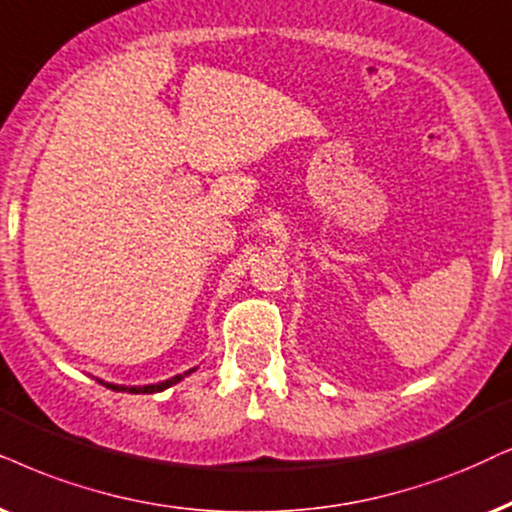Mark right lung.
<instances>
[{
	"mask_svg": "<svg viewBox=\"0 0 512 512\" xmlns=\"http://www.w3.org/2000/svg\"><path fill=\"white\" fill-rule=\"evenodd\" d=\"M193 371H196V368H191V371H186L184 375H174V378H170V380H163V383H155V385H144V387H125V385H113V383H103V380H99V383H101V385H106V387H111V390H115V392H129V394H153V392H163V390H167V387L177 385L179 380H184L186 375H191Z\"/></svg>",
	"mask_w": 512,
	"mask_h": 512,
	"instance_id": "right-lung-1",
	"label": "right lung"
}]
</instances>
